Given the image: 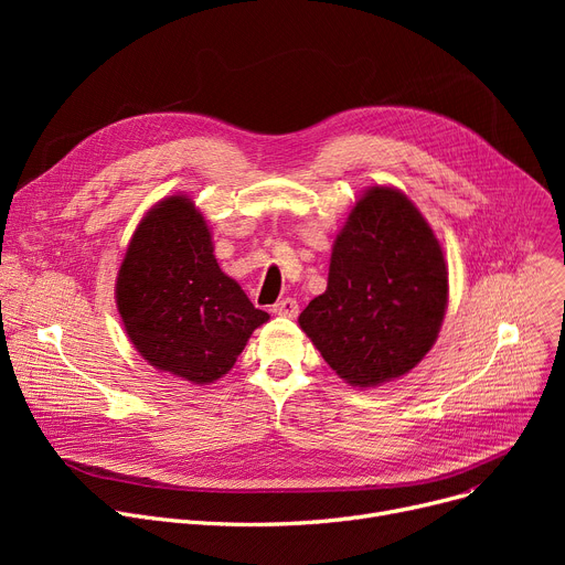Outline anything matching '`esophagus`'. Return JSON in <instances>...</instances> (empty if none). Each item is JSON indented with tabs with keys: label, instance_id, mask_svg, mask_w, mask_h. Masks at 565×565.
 <instances>
[{
	"label": "esophagus",
	"instance_id": "obj_1",
	"mask_svg": "<svg viewBox=\"0 0 565 565\" xmlns=\"http://www.w3.org/2000/svg\"><path fill=\"white\" fill-rule=\"evenodd\" d=\"M298 311H300V305H298V300H292V298H284L273 307V313L284 316V318H295V316H298Z\"/></svg>",
	"mask_w": 565,
	"mask_h": 565
}]
</instances>
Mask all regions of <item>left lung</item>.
Wrapping results in <instances>:
<instances>
[{
  "mask_svg": "<svg viewBox=\"0 0 565 565\" xmlns=\"http://www.w3.org/2000/svg\"><path fill=\"white\" fill-rule=\"evenodd\" d=\"M449 270L433 228L401 190L375 185L339 231L328 290L300 313L322 360L352 387L405 375L433 348Z\"/></svg>",
  "mask_w": 565,
  "mask_h": 565,
  "instance_id": "1",
  "label": "left lung"
}]
</instances>
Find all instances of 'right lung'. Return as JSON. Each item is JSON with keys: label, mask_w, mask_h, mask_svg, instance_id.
Instances as JSON below:
<instances>
[{"label": "right lung", "mask_w": 565, "mask_h": 565, "mask_svg": "<svg viewBox=\"0 0 565 565\" xmlns=\"http://www.w3.org/2000/svg\"><path fill=\"white\" fill-rule=\"evenodd\" d=\"M126 334L158 371L207 384L226 375L270 320L226 277L194 201L173 194L139 222L116 277Z\"/></svg>", "instance_id": "add662e5"}]
</instances>
